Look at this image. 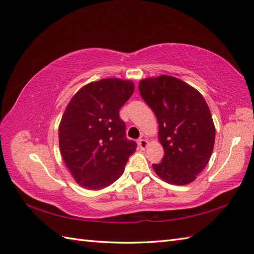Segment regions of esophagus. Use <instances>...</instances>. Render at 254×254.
I'll use <instances>...</instances> for the list:
<instances>
[{
	"label": "esophagus",
	"mask_w": 254,
	"mask_h": 254,
	"mask_svg": "<svg viewBox=\"0 0 254 254\" xmlns=\"http://www.w3.org/2000/svg\"><path fill=\"white\" fill-rule=\"evenodd\" d=\"M138 145H139V147H141L142 149H145V148L147 147L148 141H147V139H145V138H139L138 139Z\"/></svg>",
	"instance_id": "obj_1"
}]
</instances>
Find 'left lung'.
<instances>
[{
    "label": "left lung",
    "mask_w": 254,
    "mask_h": 254,
    "mask_svg": "<svg viewBox=\"0 0 254 254\" xmlns=\"http://www.w3.org/2000/svg\"><path fill=\"white\" fill-rule=\"evenodd\" d=\"M138 90L158 121L165 155L153 168L164 181L185 186L196 179L209 161L215 127L203 96L181 79L160 75L142 79Z\"/></svg>",
    "instance_id": "8db88e82"
}]
</instances>
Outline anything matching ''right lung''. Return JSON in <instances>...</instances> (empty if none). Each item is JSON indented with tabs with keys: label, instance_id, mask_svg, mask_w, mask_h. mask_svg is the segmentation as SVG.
I'll list each match as a JSON object with an SVG mask.
<instances>
[{
	"label": "right lung",
	"instance_id": "add662e5",
	"mask_svg": "<svg viewBox=\"0 0 254 254\" xmlns=\"http://www.w3.org/2000/svg\"><path fill=\"white\" fill-rule=\"evenodd\" d=\"M134 91L131 80L105 78L73 96L59 127L61 155L80 187L101 190L121 177L136 143L119 116Z\"/></svg>",
	"mask_w": 254,
	"mask_h": 254
}]
</instances>
